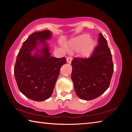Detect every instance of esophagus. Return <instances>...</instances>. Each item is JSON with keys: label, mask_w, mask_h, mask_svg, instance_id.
Masks as SVG:
<instances>
[{"label": "esophagus", "mask_w": 132, "mask_h": 132, "mask_svg": "<svg viewBox=\"0 0 132 132\" xmlns=\"http://www.w3.org/2000/svg\"><path fill=\"white\" fill-rule=\"evenodd\" d=\"M71 61H72V57H68L66 59V61L68 63H70L71 62Z\"/></svg>", "instance_id": "34e87169"}]
</instances>
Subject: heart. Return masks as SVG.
<instances>
[{
	"instance_id": "b5f03b06",
	"label": "heart",
	"mask_w": 132,
	"mask_h": 132,
	"mask_svg": "<svg viewBox=\"0 0 132 132\" xmlns=\"http://www.w3.org/2000/svg\"><path fill=\"white\" fill-rule=\"evenodd\" d=\"M96 41L90 38L88 34H82L71 39L66 45V48L70 52L80 51V54L84 58L90 57L94 51Z\"/></svg>"
}]
</instances>
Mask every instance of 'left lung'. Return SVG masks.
I'll list each match as a JSON object with an SVG mask.
<instances>
[{
  "label": "left lung",
  "instance_id": "left-lung-1",
  "mask_svg": "<svg viewBox=\"0 0 132 132\" xmlns=\"http://www.w3.org/2000/svg\"><path fill=\"white\" fill-rule=\"evenodd\" d=\"M98 44L90 58H74L71 61V80L76 93L82 100L95 99L110 84L113 64L107 41L101 33Z\"/></svg>",
  "mask_w": 132,
  "mask_h": 132
}]
</instances>
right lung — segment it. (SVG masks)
Wrapping results in <instances>:
<instances>
[{"label":"right lung","mask_w":132,"mask_h":132,"mask_svg":"<svg viewBox=\"0 0 132 132\" xmlns=\"http://www.w3.org/2000/svg\"><path fill=\"white\" fill-rule=\"evenodd\" d=\"M52 37L50 30L31 34L18 53L14 73L20 92L35 101L48 99L53 93L65 57L51 56L47 41Z\"/></svg>","instance_id":"add662e5"}]
</instances>
